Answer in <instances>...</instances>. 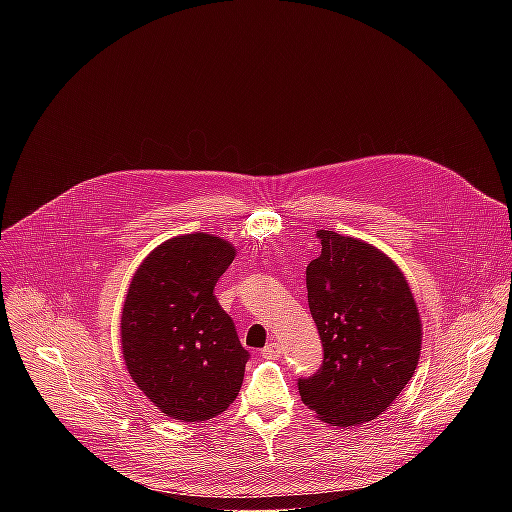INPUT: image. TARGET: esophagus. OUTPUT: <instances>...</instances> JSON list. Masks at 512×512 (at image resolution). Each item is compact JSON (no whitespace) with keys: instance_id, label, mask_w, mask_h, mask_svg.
<instances>
[{"instance_id":"esophagus-1","label":"esophagus","mask_w":512,"mask_h":512,"mask_svg":"<svg viewBox=\"0 0 512 512\" xmlns=\"http://www.w3.org/2000/svg\"><path fill=\"white\" fill-rule=\"evenodd\" d=\"M261 356H263V358H269V360H277V358L281 356V350H279V346H277L275 342H269V344L261 350Z\"/></svg>"}]
</instances>
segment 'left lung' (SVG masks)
Here are the masks:
<instances>
[{"instance_id": "left-lung-1", "label": "left lung", "mask_w": 512, "mask_h": 512, "mask_svg": "<svg viewBox=\"0 0 512 512\" xmlns=\"http://www.w3.org/2000/svg\"><path fill=\"white\" fill-rule=\"evenodd\" d=\"M318 239L322 253L306 269V287L324 360L298 389L322 421L362 425L399 397L417 369L419 310L383 251L334 231H318Z\"/></svg>"}]
</instances>
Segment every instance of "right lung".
<instances>
[{
    "label": "right lung",
    "mask_w": 512,
    "mask_h": 512,
    "mask_svg": "<svg viewBox=\"0 0 512 512\" xmlns=\"http://www.w3.org/2000/svg\"><path fill=\"white\" fill-rule=\"evenodd\" d=\"M235 247L214 235H180L141 261L121 312V352L133 383L162 413L206 421L237 399L249 352L214 285Z\"/></svg>",
    "instance_id": "add662e5"
}]
</instances>
